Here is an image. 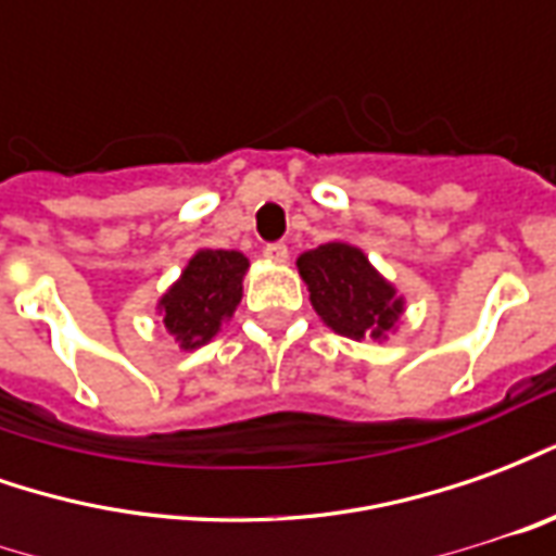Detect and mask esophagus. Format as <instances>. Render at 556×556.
I'll use <instances>...</instances> for the list:
<instances>
[{"label": "esophagus", "instance_id": "34e87169", "mask_svg": "<svg viewBox=\"0 0 556 556\" xmlns=\"http://www.w3.org/2000/svg\"><path fill=\"white\" fill-rule=\"evenodd\" d=\"M265 258H270V262H286L289 258V247L282 241H274V243H265Z\"/></svg>", "mask_w": 556, "mask_h": 556}]
</instances>
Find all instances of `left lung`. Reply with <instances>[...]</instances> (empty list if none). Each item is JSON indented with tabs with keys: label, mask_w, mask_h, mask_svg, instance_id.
<instances>
[{
	"label": "left lung",
	"mask_w": 556,
	"mask_h": 556,
	"mask_svg": "<svg viewBox=\"0 0 556 556\" xmlns=\"http://www.w3.org/2000/svg\"><path fill=\"white\" fill-rule=\"evenodd\" d=\"M309 301L327 327L351 339H381L396 327L402 298L351 243H321L298 258Z\"/></svg>",
	"instance_id": "8db88e82"
}]
</instances>
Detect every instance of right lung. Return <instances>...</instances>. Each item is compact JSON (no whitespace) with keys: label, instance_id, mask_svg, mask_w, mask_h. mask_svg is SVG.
I'll return each instance as SVG.
<instances>
[{"label":"right lung","instance_id":"1","mask_svg":"<svg viewBox=\"0 0 556 556\" xmlns=\"http://www.w3.org/2000/svg\"><path fill=\"white\" fill-rule=\"evenodd\" d=\"M247 267L250 262L235 250H202L190 258L181 279L160 301L163 325L181 342V349L205 345L219 325L231 318L241 303Z\"/></svg>","mask_w":556,"mask_h":556}]
</instances>
